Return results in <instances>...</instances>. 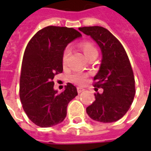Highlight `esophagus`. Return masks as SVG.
Returning a JSON list of instances; mask_svg holds the SVG:
<instances>
[{"label":"esophagus","instance_id":"1","mask_svg":"<svg viewBox=\"0 0 151 151\" xmlns=\"http://www.w3.org/2000/svg\"><path fill=\"white\" fill-rule=\"evenodd\" d=\"M77 90H78V93H81V92H82L83 91H84V89L81 88V87H78Z\"/></svg>","mask_w":151,"mask_h":151}]
</instances>
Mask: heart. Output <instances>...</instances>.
I'll return each mask as SVG.
<instances>
[{
	"label": "heart",
	"mask_w": 151,
	"mask_h": 151,
	"mask_svg": "<svg viewBox=\"0 0 151 151\" xmlns=\"http://www.w3.org/2000/svg\"><path fill=\"white\" fill-rule=\"evenodd\" d=\"M80 47L82 48V52L85 54V56L87 58L91 57L94 55H97L98 54V51L97 48L94 43L91 42V41H82V43H80ZM69 48H65L63 52L62 55V64L64 65H65L67 63V60H68V56H69ZM88 75L86 73H73L71 75L69 76V79L70 81L73 82V83H76L78 85H82L84 84L87 78Z\"/></svg>",
	"instance_id": "1"
}]
</instances>
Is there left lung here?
Masks as SVG:
<instances>
[{
  "instance_id": "obj_1",
  "label": "left lung",
  "mask_w": 151,
  "mask_h": 151,
  "mask_svg": "<svg viewBox=\"0 0 151 151\" xmlns=\"http://www.w3.org/2000/svg\"><path fill=\"white\" fill-rule=\"evenodd\" d=\"M79 31L90 35L101 48L100 69L94 78L95 100L86 108L91 119L109 123L120 120L129 111L135 95V80L125 50L119 40L106 28L84 27Z\"/></svg>"
}]
</instances>
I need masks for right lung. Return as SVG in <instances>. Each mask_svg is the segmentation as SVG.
<instances>
[{"mask_svg":"<svg viewBox=\"0 0 151 151\" xmlns=\"http://www.w3.org/2000/svg\"><path fill=\"white\" fill-rule=\"evenodd\" d=\"M82 35L73 28L48 26L29 41L20 76L19 95L28 118L42 128L62 122L67 106L78 95L75 86L67 83L60 94L53 89V78L62 73V55L67 44Z\"/></svg>","mask_w":151,"mask_h":151,"instance_id":"right-lung-1","label":"right lung"}]
</instances>
